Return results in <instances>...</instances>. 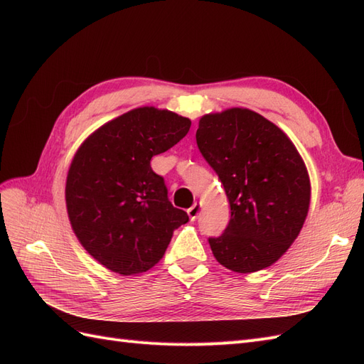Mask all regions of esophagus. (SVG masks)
Here are the masks:
<instances>
[{
    "instance_id": "obj_1",
    "label": "esophagus",
    "mask_w": 364,
    "mask_h": 364,
    "mask_svg": "<svg viewBox=\"0 0 364 364\" xmlns=\"http://www.w3.org/2000/svg\"><path fill=\"white\" fill-rule=\"evenodd\" d=\"M200 209H202V205H200V203H194L186 213H188V215H190L191 220H196L197 217H199V214H200Z\"/></svg>"
}]
</instances>
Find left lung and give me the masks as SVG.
Instances as JSON below:
<instances>
[{"instance_id": "left-lung-1", "label": "left lung", "mask_w": 364, "mask_h": 364, "mask_svg": "<svg viewBox=\"0 0 364 364\" xmlns=\"http://www.w3.org/2000/svg\"><path fill=\"white\" fill-rule=\"evenodd\" d=\"M196 141L230 206L225 232L208 240L215 259L238 273L272 266L299 235L310 208L299 151L278 126L243 107L203 115Z\"/></svg>"}]
</instances>
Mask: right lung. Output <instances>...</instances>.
<instances>
[{"label":"right lung","instance_id":"1","mask_svg":"<svg viewBox=\"0 0 364 364\" xmlns=\"http://www.w3.org/2000/svg\"><path fill=\"white\" fill-rule=\"evenodd\" d=\"M190 127L188 118L144 106L103 124L77 150L65 186L67 211L75 237L106 269L124 277L147 272L173 230L188 222L150 161Z\"/></svg>","mask_w":364,"mask_h":364}]
</instances>
